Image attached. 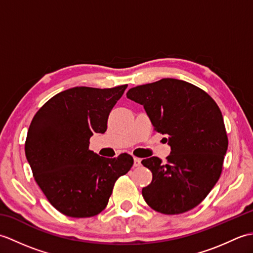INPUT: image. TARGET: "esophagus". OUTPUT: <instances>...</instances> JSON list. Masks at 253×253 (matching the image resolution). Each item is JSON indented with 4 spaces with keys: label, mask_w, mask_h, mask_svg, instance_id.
<instances>
[{
    "label": "esophagus",
    "mask_w": 253,
    "mask_h": 253,
    "mask_svg": "<svg viewBox=\"0 0 253 253\" xmlns=\"http://www.w3.org/2000/svg\"><path fill=\"white\" fill-rule=\"evenodd\" d=\"M141 165V160L139 158H133V166H140Z\"/></svg>",
    "instance_id": "obj_1"
}]
</instances>
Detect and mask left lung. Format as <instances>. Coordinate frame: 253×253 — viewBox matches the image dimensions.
Returning a JSON list of instances; mask_svg holds the SVG:
<instances>
[{
  "mask_svg": "<svg viewBox=\"0 0 253 253\" xmlns=\"http://www.w3.org/2000/svg\"><path fill=\"white\" fill-rule=\"evenodd\" d=\"M126 95L143 106L154 129L169 136L170 147L166 164L158 157L141 162L152 171L143 199L163 214L196 208L221 176L228 147L215 101L196 85L174 78L137 85Z\"/></svg>",
  "mask_w": 253,
  "mask_h": 253,
  "instance_id": "8db88e82",
  "label": "left lung"
}]
</instances>
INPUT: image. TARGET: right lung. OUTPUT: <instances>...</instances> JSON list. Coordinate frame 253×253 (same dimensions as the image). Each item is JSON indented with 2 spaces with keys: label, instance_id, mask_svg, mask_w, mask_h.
<instances>
[{
  "label": "right lung",
  "instance_id": "1",
  "mask_svg": "<svg viewBox=\"0 0 253 253\" xmlns=\"http://www.w3.org/2000/svg\"><path fill=\"white\" fill-rule=\"evenodd\" d=\"M126 88L67 89L32 118L27 161L47 200L67 216L91 217L103 211L115 181L131 169L129 154L107 159L89 150L90 138L105 132L110 112Z\"/></svg>",
  "mask_w": 253,
  "mask_h": 253
}]
</instances>
